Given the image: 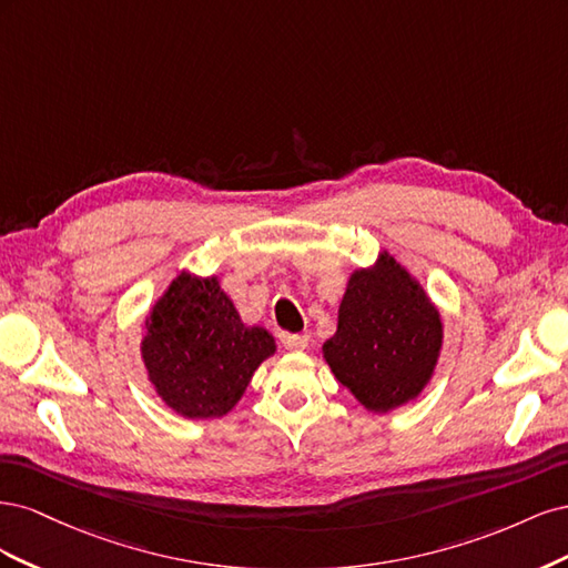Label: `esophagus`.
Wrapping results in <instances>:
<instances>
[{
	"label": "esophagus",
	"mask_w": 568,
	"mask_h": 568,
	"mask_svg": "<svg viewBox=\"0 0 568 568\" xmlns=\"http://www.w3.org/2000/svg\"><path fill=\"white\" fill-rule=\"evenodd\" d=\"M280 341L282 346L286 351H303L307 346V336L305 334H288V332H282L280 334Z\"/></svg>",
	"instance_id": "1"
}]
</instances>
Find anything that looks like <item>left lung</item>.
Segmentation results:
<instances>
[{
  "instance_id": "left-lung-1",
  "label": "left lung",
  "mask_w": 568,
  "mask_h": 568,
  "mask_svg": "<svg viewBox=\"0 0 568 568\" xmlns=\"http://www.w3.org/2000/svg\"><path fill=\"white\" fill-rule=\"evenodd\" d=\"M440 341L438 311L407 270L384 253L376 267L351 277L324 359L367 409L388 412L417 398L432 379Z\"/></svg>"
}]
</instances>
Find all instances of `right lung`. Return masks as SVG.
I'll return each mask as SVG.
<instances>
[{"label":"right lung","instance_id":"add662e5","mask_svg":"<svg viewBox=\"0 0 568 568\" xmlns=\"http://www.w3.org/2000/svg\"><path fill=\"white\" fill-rule=\"evenodd\" d=\"M274 353L263 326H246L217 280L182 272L153 305L142 357L165 405L189 419L222 417Z\"/></svg>","mask_w":568,"mask_h":568}]
</instances>
